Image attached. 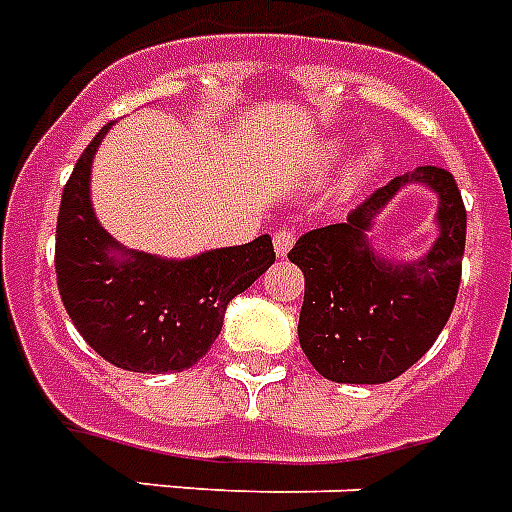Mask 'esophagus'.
I'll use <instances>...</instances> for the list:
<instances>
[{
    "instance_id": "1",
    "label": "esophagus",
    "mask_w": 512,
    "mask_h": 512,
    "mask_svg": "<svg viewBox=\"0 0 512 512\" xmlns=\"http://www.w3.org/2000/svg\"><path fill=\"white\" fill-rule=\"evenodd\" d=\"M292 244H295V233L276 231V236H273V249H276V255L287 257V252L292 249Z\"/></svg>"
}]
</instances>
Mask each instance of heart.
I'll list each match as a JSON object with an SVG mask.
<instances>
[{
    "instance_id": "b5f03b06",
    "label": "heart",
    "mask_w": 512,
    "mask_h": 512,
    "mask_svg": "<svg viewBox=\"0 0 512 512\" xmlns=\"http://www.w3.org/2000/svg\"><path fill=\"white\" fill-rule=\"evenodd\" d=\"M348 148V135H332V138L321 140L319 146L313 148L311 167L316 172H329L342 156L348 154ZM385 164H388V151L382 146H366L364 151H358L337 177V196H342V199L356 196L364 185L372 183L374 177L385 170Z\"/></svg>"
}]
</instances>
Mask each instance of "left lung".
<instances>
[{"mask_svg":"<svg viewBox=\"0 0 512 512\" xmlns=\"http://www.w3.org/2000/svg\"><path fill=\"white\" fill-rule=\"evenodd\" d=\"M406 184L437 193V241L417 261L373 249V220ZM468 215L454 177L417 167L374 191L345 223L303 233L289 260L305 276L300 348L332 382L380 385L420 361L452 316Z\"/></svg>","mask_w":512,"mask_h":512,"instance_id":"8db88e82","label":"left lung"}]
</instances>
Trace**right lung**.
Here are the masks:
<instances>
[{
    "label": "right lung",
    "mask_w": 512,
    "mask_h": 512,
    "mask_svg": "<svg viewBox=\"0 0 512 512\" xmlns=\"http://www.w3.org/2000/svg\"><path fill=\"white\" fill-rule=\"evenodd\" d=\"M106 124L63 188L55 273L68 316L95 353L127 372H183L223 329L225 308L276 260L268 233L239 247L172 260L127 249L100 225L90 196Z\"/></svg>",
    "instance_id": "1"
}]
</instances>
